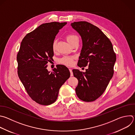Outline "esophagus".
I'll list each match as a JSON object with an SVG mask.
<instances>
[{
    "instance_id": "obj_1",
    "label": "esophagus",
    "mask_w": 135,
    "mask_h": 135,
    "mask_svg": "<svg viewBox=\"0 0 135 135\" xmlns=\"http://www.w3.org/2000/svg\"><path fill=\"white\" fill-rule=\"evenodd\" d=\"M69 70L70 73V76H73V73L72 69H70V68H69Z\"/></svg>"
}]
</instances>
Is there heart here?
<instances>
[{
  "instance_id": "1",
  "label": "heart",
  "mask_w": 135,
  "mask_h": 135,
  "mask_svg": "<svg viewBox=\"0 0 135 135\" xmlns=\"http://www.w3.org/2000/svg\"><path fill=\"white\" fill-rule=\"evenodd\" d=\"M67 41L71 44L74 42H75L76 40H79L78 37L73 34H69L66 37ZM57 44L56 40H55L52 43V50L54 51L56 49V46ZM75 59V57L71 56H64L62 58H60L59 60V62L60 64L65 65L67 66H71L74 64V59Z\"/></svg>"
}]
</instances>
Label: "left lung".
<instances>
[{
    "label": "left lung",
    "instance_id": "8db88e82",
    "mask_svg": "<svg viewBox=\"0 0 135 135\" xmlns=\"http://www.w3.org/2000/svg\"><path fill=\"white\" fill-rule=\"evenodd\" d=\"M71 26L83 42L77 65H88L85 73L73 70L78 80L76 93L80 100L92 102L103 94L112 78L116 55L109 38L96 26L85 21L72 23Z\"/></svg>",
    "mask_w": 135,
    "mask_h": 135
}]
</instances>
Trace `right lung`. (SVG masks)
I'll return each instance as SVG.
<instances>
[{"label":"right lung","mask_w":135,"mask_h":135,"mask_svg":"<svg viewBox=\"0 0 135 135\" xmlns=\"http://www.w3.org/2000/svg\"><path fill=\"white\" fill-rule=\"evenodd\" d=\"M67 22L42 24L22 40L17 55L18 77L30 98L36 103L48 105L57 99L59 89L69 78L70 72L59 65L53 72L47 64L52 59V43Z\"/></svg>","instance_id":"right-lung-1"}]
</instances>
